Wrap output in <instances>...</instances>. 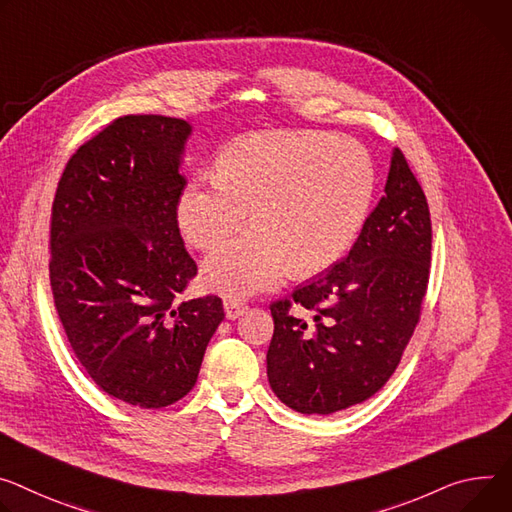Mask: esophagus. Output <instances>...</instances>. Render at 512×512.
Here are the masks:
<instances>
[{"mask_svg":"<svg viewBox=\"0 0 512 512\" xmlns=\"http://www.w3.org/2000/svg\"><path fill=\"white\" fill-rule=\"evenodd\" d=\"M247 310L245 302H239V300H224V314L228 320H237L239 316H243Z\"/></svg>","mask_w":512,"mask_h":512,"instance_id":"34e87169","label":"esophagus"}]
</instances>
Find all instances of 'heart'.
Here are the masks:
<instances>
[{
    "label": "heart",
    "mask_w": 512,
    "mask_h": 512,
    "mask_svg": "<svg viewBox=\"0 0 512 512\" xmlns=\"http://www.w3.org/2000/svg\"><path fill=\"white\" fill-rule=\"evenodd\" d=\"M376 192L367 149L329 132H259L232 143L216 175L181 192L177 224L196 249H212L247 220L241 237L202 265V284L226 298L271 290L290 271L314 275L355 243Z\"/></svg>",
    "instance_id": "obj_1"
}]
</instances>
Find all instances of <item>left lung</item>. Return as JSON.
Instances as JSON below:
<instances>
[{"label": "left lung", "mask_w": 512, "mask_h": 512, "mask_svg": "<svg viewBox=\"0 0 512 512\" xmlns=\"http://www.w3.org/2000/svg\"><path fill=\"white\" fill-rule=\"evenodd\" d=\"M431 263V216L421 183L394 149L384 198L349 255L271 304L267 378L302 414H333L374 396L394 374L421 316ZM312 309L310 323L289 306Z\"/></svg>", "instance_id": "8db88e82"}]
</instances>
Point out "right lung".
Returning a JSON list of instances; mask_svg holds the SVG:
<instances>
[{"mask_svg": "<svg viewBox=\"0 0 512 512\" xmlns=\"http://www.w3.org/2000/svg\"><path fill=\"white\" fill-rule=\"evenodd\" d=\"M190 136L179 118H118L69 159L53 202L51 288L71 349L138 408L194 388L224 318L216 296L177 302L198 271L177 226Z\"/></svg>", "mask_w": 512, "mask_h": 512, "instance_id": "1", "label": "right lung"}]
</instances>
